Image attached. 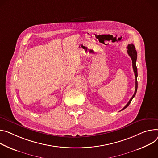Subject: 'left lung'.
Here are the masks:
<instances>
[{"instance_id":"8db88e82","label":"left lung","mask_w":158,"mask_h":158,"mask_svg":"<svg viewBox=\"0 0 158 158\" xmlns=\"http://www.w3.org/2000/svg\"><path fill=\"white\" fill-rule=\"evenodd\" d=\"M127 53L128 54V55L131 56V58L132 59V67H133V69H134V74H135V92L134 95L132 96V97L131 98V99L129 100V102H128V103L125 106V107L122 109L120 111L125 109L130 103H131L132 99L134 98V96L137 93V68L136 66V60H137V52L135 48V46L131 44H129L127 46Z\"/></svg>"}]
</instances>
